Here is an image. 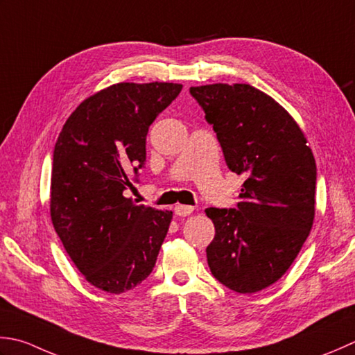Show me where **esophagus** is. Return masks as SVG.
I'll use <instances>...</instances> for the list:
<instances>
[{
  "mask_svg": "<svg viewBox=\"0 0 355 355\" xmlns=\"http://www.w3.org/2000/svg\"><path fill=\"white\" fill-rule=\"evenodd\" d=\"M192 211L193 207L187 205H177L173 207V212H175V215H178V217H187V215L192 214Z\"/></svg>",
  "mask_w": 355,
  "mask_h": 355,
  "instance_id": "34e87169",
  "label": "esophagus"
}]
</instances>
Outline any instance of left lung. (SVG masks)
I'll return each instance as SVG.
<instances>
[{
	"label": "left lung",
	"instance_id": "obj_1",
	"mask_svg": "<svg viewBox=\"0 0 355 355\" xmlns=\"http://www.w3.org/2000/svg\"><path fill=\"white\" fill-rule=\"evenodd\" d=\"M214 128L227 168L245 173L237 207H207L215 237L206 248L212 275L252 294L275 283L306 241L315 214L317 168L295 120L251 85L189 89Z\"/></svg>",
	"mask_w": 355,
	"mask_h": 355
}]
</instances>
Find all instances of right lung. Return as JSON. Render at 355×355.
<instances>
[{"label":"right lung","mask_w":355,"mask_h":355,"mask_svg":"<svg viewBox=\"0 0 355 355\" xmlns=\"http://www.w3.org/2000/svg\"><path fill=\"white\" fill-rule=\"evenodd\" d=\"M173 83H118L76 107L55 143L51 217L85 279L121 294L155 266L172 211L135 205L123 196L146 162V135L182 92Z\"/></svg>","instance_id":"obj_1"}]
</instances>
